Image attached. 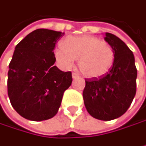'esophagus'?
Listing matches in <instances>:
<instances>
[{
    "label": "esophagus",
    "mask_w": 146,
    "mask_h": 146,
    "mask_svg": "<svg viewBox=\"0 0 146 146\" xmlns=\"http://www.w3.org/2000/svg\"><path fill=\"white\" fill-rule=\"evenodd\" d=\"M72 77L73 79H77V78H80V76L77 73H72Z\"/></svg>",
    "instance_id": "1"
}]
</instances>
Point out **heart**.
I'll return each mask as SVG.
<instances>
[{
  "instance_id": "b5f03b06",
  "label": "heart",
  "mask_w": 146,
  "mask_h": 146,
  "mask_svg": "<svg viewBox=\"0 0 146 146\" xmlns=\"http://www.w3.org/2000/svg\"><path fill=\"white\" fill-rule=\"evenodd\" d=\"M63 47L54 49V56L64 69L74 66L78 59L81 72L88 78L104 76L114 62V51L106 40L92 36H67L62 42Z\"/></svg>"
}]
</instances>
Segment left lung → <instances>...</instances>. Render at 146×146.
I'll return each mask as SVG.
<instances>
[{"mask_svg":"<svg viewBox=\"0 0 146 146\" xmlns=\"http://www.w3.org/2000/svg\"><path fill=\"white\" fill-rule=\"evenodd\" d=\"M105 40L114 51L113 65L106 76L86 80L82 95L93 117L110 121L129 108L136 94L137 69L133 52L120 38L106 33Z\"/></svg>","mask_w":146,"mask_h":146,"instance_id":"1","label":"left lung"}]
</instances>
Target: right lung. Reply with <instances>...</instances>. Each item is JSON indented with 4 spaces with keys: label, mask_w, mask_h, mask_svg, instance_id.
Instances as JSON below:
<instances>
[{
    "label": "right lung",
    "mask_w": 146,
    "mask_h": 146,
    "mask_svg": "<svg viewBox=\"0 0 146 146\" xmlns=\"http://www.w3.org/2000/svg\"><path fill=\"white\" fill-rule=\"evenodd\" d=\"M64 34L38 29L15 46L7 73V94L13 107L25 119L40 121L53 117L64 92L71 85V72L53 65V49Z\"/></svg>",
    "instance_id": "obj_1"
}]
</instances>
